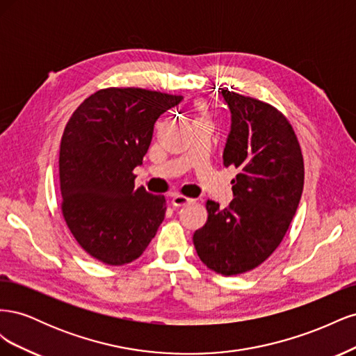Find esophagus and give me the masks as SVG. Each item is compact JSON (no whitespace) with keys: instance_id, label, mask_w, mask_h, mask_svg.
I'll return each mask as SVG.
<instances>
[{"instance_id":"esophagus-1","label":"esophagus","mask_w":356,"mask_h":356,"mask_svg":"<svg viewBox=\"0 0 356 356\" xmlns=\"http://www.w3.org/2000/svg\"><path fill=\"white\" fill-rule=\"evenodd\" d=\"M195 200L187 197V196H182V195H175L174 197H172V204L177 208H181V207H186V204L188 203H193Z\"/></svg>"}]
</instances>
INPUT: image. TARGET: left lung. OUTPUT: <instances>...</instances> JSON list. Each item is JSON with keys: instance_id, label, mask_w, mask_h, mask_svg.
Returning <instances> with one entry per match:
<instances>
[{"instance_id": "8db88e82", "label": "left lung", "mask_w": 356, "mask_h": 356, "mask_svg": "<svg viewBox=\"0 0 356 356\" xmlns=\"http://www.w3.org/2000/svg\"><path fill=\"white\" fill-rule=\"evenodd\" d=\"M221 93L232 114L224 166L239 174L227 208L207 202L208 220L193 243L208 268L234 276L263 264L281 245L303 193L305 160L293 124L273 105Z\"/></svg>"}]
</instances>
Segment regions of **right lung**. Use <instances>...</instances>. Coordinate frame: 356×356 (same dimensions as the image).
Segmentation results:
<instances>
[{
	"mask_svg": "<svg viewBox=\"0 0 356 356\" xmlns=\"http://www.w3.org/2000/svg\"><path fill=\"white\" fill-rule=\"evenodd\" d=\"M182 96L106 88L86 98L63 129L60 209L77 243L108 266L132 263L165 218L166 199L135 187L160 114Z\"/></svg>",
	"mask_w": 356,
	"mask_h": 356,
	"instance_id": "1",
	"label": "right lung"
}]
</instances>
